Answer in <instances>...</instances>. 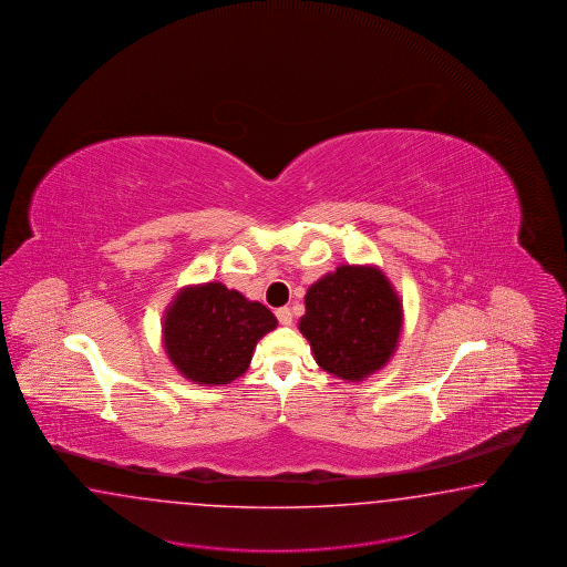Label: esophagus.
I'll return each instance as SVG.
<instances>
[{
	"label": "esophagus",
	"instance_id": "obj_1",
	"mask_svg": "<svg viewBox=\"0 0 567 567\" xmlns=\"http://www.w3.org/2000/svg\"><path fill=\"white\" fill-rule=\"evenodd\" d=\"M277 319L280 321V326H290L292 323V313H290L289 307L277 309Z\"/></svg>",
	"mask_w": 567,
	"mask_h": 567
}]
</instances>
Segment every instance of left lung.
Returning <instances> with one entry per match:
<instances>
[{
    "label": "left lung",
    "instance_id": "8db88e82",
    "mask_svg": "<svg viewBox=\"0 0 567 567\" xmlns=\"http://www.w3.org/2000/svg\"><path fill=\"white\" fill-rule=\"evenodd\" d=\"M403 328V302L377 266H338L305 295L302 336L315 362L333 377L360 382L384 368Z\"/></svg>",
    "mask_w": 567,
    "mask_h": 567
}]
</instances>
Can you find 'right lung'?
Returning a JSON list of instances; mask_svg holds the SVG:
<instances>
[{
  "mask_svg": "<svg viewBox=\"0 0 567 567\" xmlns=\"http://www.w3.org/2000/svg\"><path fill=\"white\" fill-rule=\"evenodd\" d=\"M277 323L262 302L221 282L185 287L164 313V350L190 382L229 384L248 370L256 343Z\"/></svg>",
  "mask_w": 567,
  "mask_h": 567,
  "instance_id": "1",
  "label": "right lung"
}]
</instances>
